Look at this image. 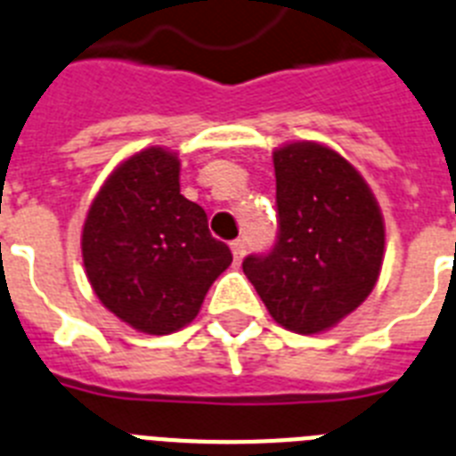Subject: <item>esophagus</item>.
Returning a JSON list of instances; mask_svg holds the SVG:
<instances>
[{
	"instance_id": "esophagus-1",
	"label": "esophagus",
	"mask_w": 456,
	"mask_h": 456,
	"mask_svg": "<svg viewBox=\"0 0 456 456\" xmlns=\"http://www.w3.org/2000/svg\"><path fill=\"white\" fill-rule=\"evenodd\" d=\"M232 252H234L236 264H240V259H243V255H246V240L243 239L232 240Z\"/></svg>"
}]
</instances>
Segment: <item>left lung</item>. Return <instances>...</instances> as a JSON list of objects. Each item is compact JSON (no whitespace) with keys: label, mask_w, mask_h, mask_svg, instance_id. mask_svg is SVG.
Listing matches in <instances>:
<instances>
[{"label":"left lung","mask_w":456,"mask_h":456,"mask_svg":"<svg viewBox=\"0 0 456 456\" xmlns=\"http://www.w3.org/2000/svg\"><path fill=\"white\" fill-rule=\"evenodd\" d=\"M278 243L243 273L275 322L320 334L373 292L385 257L380 206L346 157L315 141L273 151Z\"/></svg>","instance_id":"8db88e82"}]
</instances>
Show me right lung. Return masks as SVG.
Segmentation results:
<instances>
[{
  "label": "right lung",
  "instance_id": "1",
  "mask_svg": "<svg viewBox=\"0 0 456 456\" xmlns=\"http://www.w3.org/2000/svg\"><path fill=\"white\" fill-rule=\"evenodd\" d=\"M80 248L97 299L152 336L192 322L232 264L229 248L210 236L204 208L181 194L178 155L159 145L134 152L99 187Z\"/></svg>",
  "mask_w": 456,
  "mask_h": 456
}]
</instances>
